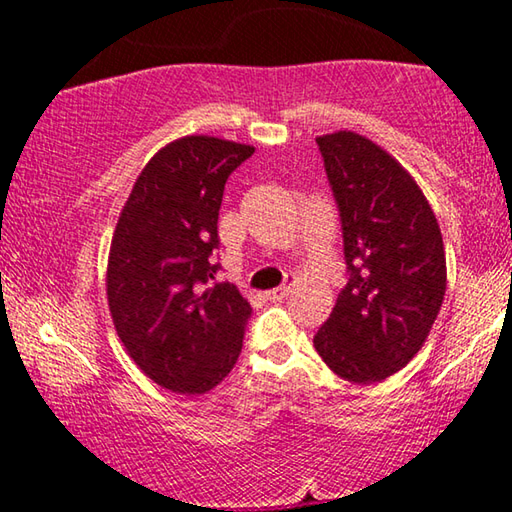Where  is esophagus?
Wrapping results in <instances>:
<instances>
[{"instance_id": "1", "label": "esophagus", "mask_w": 512, "mask_h": 512, "mask_svg": "<svg viewBox=\"0 0 512 512\" xmlns=\"http://www.w3.org/2000/svg\"><path fill=\"white\" fill-rule=\"evenodd\" d=\"M291 287H293V277H291V280H289V284H282V287H277V289L266 291V298H268V300H273V302H280L282 298H287V296H289Z\"/></svg>"}]
</instances>
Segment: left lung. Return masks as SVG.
<instances>
[{"label":"left lung","mask_w":512,"mask_h":512,"mask_svg":"<svg viewBox=\"0 0 512 512\" xmlns=\"http://www.w3.org/2000/svg\"><path fill=\"white\" fill-rule=\"evenodd\" d=\"M339 205L350 280L314 348L354 384L391 377L427 341L443 307L447 264L436 214L400 162L368 137H316Z\"/></svg>","instance_id":"obj_1"}]
</instances>
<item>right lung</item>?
Wrapping results in <instances>:
<instances>
[{
  "label": "right lung",
  "instance_id": "right-lung-1",
  "mask_svg": "<svg viewBox=\"0 0 512 512\" xmlns=\"http://www.w3.org/2000/svg\"><path fill=\"white\" fill-rule=\"evenodd\" d=\"M253 146L187 135L135 180L108 257V307L126 352L155 384L201 395L235 368L248 300L214 282L219 210L230 173Z\"/></svg>",
  "mask_w": 512,
  "mask_h": 512
}]
</instances>
